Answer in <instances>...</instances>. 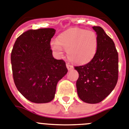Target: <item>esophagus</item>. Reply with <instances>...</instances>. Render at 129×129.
Wrapping results in <instances>:
<instances>
[{
	"instance_id": "esophagus-1",
	"label": "esophagus",
	"mask_w": 129,
	"mask_h": 129,
	"mask_svg": "<svg viewBox=\"0 0 129 129\" xmlns=\"http://www.w3.org/2000/svg\"><path fill=\"white\" fill-rule=\"evenodd\" d=\"M66 67H67V69H68V70H69V71L71 70V69H73V66H71V65L69 64V63H66Z\"/></svg>"
}]
</instances>
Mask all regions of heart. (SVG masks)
<instances>
[{"label": "heart", "instance_id": "1", "mask_svg": "<svg viewBox=\"0 0 129 129\" xmlns=\"http://www.w3.org/2000/svg\"><path fill=\"white\" fill-rule=\"evenodd\" d=\"M50 47L58 56L63 54V49L67 51V56L72 62L84 64L92 60L98 48V38L92 31L72 28L53 40Z\"/></svg>", "mask_w": 129, "mask_h": 129}]
</instances>
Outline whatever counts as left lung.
<instances>
[{
    "mask_svg": "<svg viewBox=\"0 0 129 129\" xmlns=\"http://www.w3.org/2000/svg\"><path fill=\"white\" fill-rule=\"evenodd\" d=\"M98 48L93 58L83 66H76L78 97L87 104H98L112 91L118 78V54L113 40L101 27L94 26Z\"/></svg>",
    "mask_w": 129,
    "mask_h": 129,
    "instance_id": "obj_1",
    "label": "left lung"
}]
</instances>
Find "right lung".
<instances>
[{
    "label": "right lung",
    "mask_w": 129,
    "mask_h": 129,
    "mask_svg": "<svg viewBox=\"0 0 129 129\" xmlns=\"http://www.w3.org/2000/svg\"><path fill=\"white\" fill-rule=\"evenodd\" d=\"M53 28L30 29L18 37L11 54L17 89L29 101L45 104L53 100L58 82L67 73L66 63L53 56L50 42Z\"/></svg>",
    "instance_id": "obj_1"
}]
</instances>
